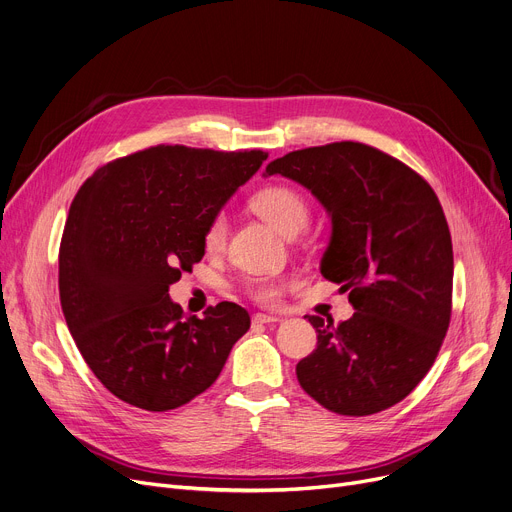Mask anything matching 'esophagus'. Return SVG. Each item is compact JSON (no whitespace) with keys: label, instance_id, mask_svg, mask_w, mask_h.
<instances>
[{"label":"esophagus","instance_id":"1","mask_svg":"<svg viewBox=\"0 0 512 512\" xmlns=\"http://www.w3.org/2000/svg\"><path fill=\"white\" fill-rule=\"evenodd\" d=\"M280 321L278 315H267V313H255L253 315V326H263V324H276Z\"/></svg>","mask_w":512,"mask_h":512}]
</instances>
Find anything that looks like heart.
Here are the masks:
<instances>
[{
  "instance_id": "1",
  "label": "heart",
  "mask_w": 512,
  "mask_h": 512,
  "mask_svg": "<svg viewBox=\"0 0 512 512\" xmlns=\"http://www.w3.org/2000/svg\"><path fill=\"white\" fill-rule=\"evenodd\" d=\"M255 211L265 222H270L282 234L303 230L309 218V209L303 197L288 186H270L259 191L253 199ZM226 238V215L215 213L205 230V247L218 249ZM251 297L259 303H274L280 297V284L274 278H253L247 284Z\"/></svg>"
}]
</instances>
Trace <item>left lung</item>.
<instances>
[{
    "label": "left lung",
    "mask_w": 512,
    "mask_h": 512,
    "mask_svg": "<svg viewBox=\"0 0 512 512\" xmlns=\"http://www.w3.org/2000/svg\"><path fill=\"white\" fill-rule=\"evenodd\" d=\"M305 186L332 220L319 272L348 290L355 313L334 326L307 315L317 348L301 388L338 415L390 409L425 378L450 324L452 240L436 193L402 161L342 141L270 161Z\"/></svg>",
    "instance_id": "obj_1"
}]
</instances>
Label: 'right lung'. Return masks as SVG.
I'll use <instances>...</instances> for the list:
<instances>
[{
	"instance_id": "obj_1",
	"label": "right lung",
	"mask_w": 512,
	"mask_h": 512,
	"mask_svg": "<svg viewBox=\"0 0 512 512\" xmlns=\"http://www.w3.org/2000/svg\"><path fill=\"white\" fill-rule=\"evenodd\" d=\"M265 159L159 145L110 161L76 193L60 247L62 311L97 380L128 405H186L247 334L240 305L184 317L168 290L203 259L207 224Z\"/></svg>"
}]
</instances>
